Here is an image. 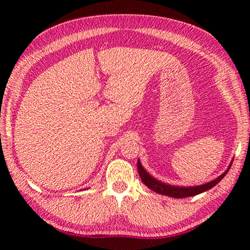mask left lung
<instances>
[{"instance_id":"8db88e82","label":"left lung","mask_w":250,"mask_h":250,"mask_svg":"<svg viewBox=\"0 0 250 250\" xmlns=\"http://www.w3.org/2000/svg\"><path fill=\"white\" fill-rule=\"evenodd\" d=\"M231 163L229 164V167H228L227 170L224 172L222 175H219L217 179L210 181L206 184L197 185V186H174V185L166 184L163 183V182L154 179L153 176H151L149 173L143 168L140 160H138L137 166H138L139 175H140L142 182L147 186V188L152 189V191L158 194H162V195H167V196H171L175 198H184V197L197 195V194L208 191V189H210L211 188H214V186L216 185L218 182H221L223 180V177L227 174L228 170H229L231 167Z\"/></svg>"}]
</instances>
